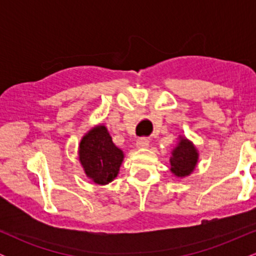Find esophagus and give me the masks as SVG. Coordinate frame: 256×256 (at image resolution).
Returning a JSON list of instances; mask_svg holds the SVG:
<instances>
[{"label":"esophagus","instance_id":"esophagus-1","mask_svg":"<svg viewBox=\"0 0 256 256\" xmlns=\"http://www.w3.org/2000/svg\"><path fill=\"white\" fill-rule=\"evenodd\" d=\"M149 146V140L146 137H140L138 138L136 142L137 148H148Z\"/></svg>","mask_w":256,"mask_h":256}]
</instances>
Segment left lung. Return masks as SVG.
<instances>
[{
	"mask_svg": "<svg viewBox=\"0 0 256 256\" xmlns=\"http://www.w3.org/2000/svg\"><path fill=\"white\" fill-rule=\"evenodd\" d=\"M198 160V152L190 140L180 137L178 146L173 149L171 162V172L177 177H186L195 170Z\"/></svg>",
	"mask_w": 256,
	"mask_h": 256,
	"instance_id": "8db88e82",
	"label": "left lung"
}]
</instances>
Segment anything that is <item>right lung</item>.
Listing matches in <instances>:
<instances>
[{"mask_svg": "<svg viewBox=\"0 0 256 256\" xmlns=\"http://www.w3.org/2000/svg\"><path fill=\"white\" fill-rule=\"evenodd\" d=\"M122 158L124 152L114 146L106 126H95L82 138L79 161L85 174L94 183L100 185L110 183L118 176Z\"/></svg>", "mask_w": 256, "mask_h": 256, "instance_id": "right-lung-1", "label": "right lung"}]
</instances>
